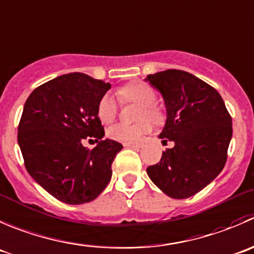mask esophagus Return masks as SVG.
Here are the masks:
<instances>
[{
	"label": "esophagus",
	"mask_w": 254,
	"mask_h": 254,
	"mask_svg": "<svg viewBox=\"0 0 254 254\" xmlns=\"http://www.w3.org/2000/svg\"><path fill=\"white\" fill-rule=\"evenodd\" d=\"M125 147H132V148H142L143 144L142 143H133V142H126L124 143Z\"/></svg>",
	"instance_id": "1"
}]
</instances>
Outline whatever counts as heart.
Here are the masks:
<instances>
[{
  "label": "heart",
  "instance_id": "b5f03b06",
  "mask_svg": "<svg viewBox=\"0 0 254 254\" xmlns=\"http://www.w3.org/2000/svg\"><path fill=\"white\" fill-rule=\"evenodd\" d=\"M117 95L122 101H133L142 105L138 120H149L159 122L162 120V112L154 105L157 94L150 85L142 81L129 82L117 90ZM117 115V102L112 95L106 94L100 99L97 105V116L102 124H111ZM152 127L148 121L139 122L137 125L117 124L110 127L107 134L111 139L117 142H139L145 134L150 132Z\"/></svg>",
  "mask_w": 254,
  "mask_h": 254
}]
</instances>
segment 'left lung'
Listing matches in <instances>:
<instances>
[{"instance_id": "8db88e82", "label": "left lung", "mask_w": 254, "mask_h": 254, "mask_svg": "<svg viewBox=\"0 0 254 254\" xmlns=\"http://www.w3.org/2000/svg\"><path fill=\"white\" fill-rule=\"evenodd\" d=\"M145 81L162 94L167 109L159 138L174 142L159 163L147 168V174L165 195L188 199L225 167L232 119L221 95L190 72L169 69L148 75Z\"/></svg>"}]
</instances>
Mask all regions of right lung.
Returning a JSON list of instances; mask_svg holds the SVG:
<instances>
[{"instance_id":"1","label":"right lung","mask_w":254,"mask_h":254,"mask_svg":"<svg viewBox=\"0 0 254 254\" xmlns=\"http://www.w3.org/2000/svg\"><path fill=\"white\" fill-rule=\"evenodd\" d=\"M110 82L70 72L33 90L23 107L18 144L27 172L59 201L80 205L96 199L111 180V165L121 143L102 139L97 116ZM99 141L94 150L82 142Z\"/></svg>"}]
</instances>
